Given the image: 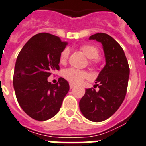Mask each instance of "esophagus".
I'll list each match as a JSON object with an SVG mask.
<instances>
[{"label":"esophagus","mask_w":146,"mask_h":146,"mask_svg":"<svg viewBox=\"0 0 146 146\" xmlns=\"http://www.w3.org/2000/svg\"><path fill=\"white\" fill-rule=\"evenodd\" d=\"M75 86V85L74 84H70V89H71V88H73V87Z\"/></svg>","instance_id":"34e87169"}]
</instances>
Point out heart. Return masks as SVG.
Instances as JSON below:
<instances>
[{
	"label": "heart",
	"instance_id": "obj_1",
	"mask_svg": "<svg viewBox=\"0 0 146 146\" xmlns=\"http://www.w3.org/2000/svg\"><path fill=\"white\" fill-rule=\"evenodd\" d=\"M80 50L84 52L86 56L89 58L90 64L96 65L99 63L98 58L99 57V50L93 44H84L80 47ZM68 48H65L61 52L60 55V62L62 64L65 63L68 59L69 56ZM63 76L65 79L70 81L72 84H80L85 79L89 78V75L87 72L84 70H78V69L70 68L64 70Z\"/></svg>",
	"mask_w": 146,
	"mask_h": 146
}]
</instances>
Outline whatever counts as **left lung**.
I'll list each match as a JSON object with an SVG mask.
<instances>
[{
    "label": "left lung",
    "instance_id": "8db88e82",
    "mask_svg": "<svg viewBox=\"0 0 146 146\" xmlns=\"http://www.w3.org/2000/svg\"><path fill=\"white\" fill-rule=\"evenodd\" d=\"M89 39L101 42L106 65L96 80V92L86 88L79 102L84 116L92 122H102L112 116L125 99L128 85L130 68L123 49L116 40L105 33H96Z\"/></svg>",
    "mask_w": 146,
    "mask_h": 146
}]
</instances>
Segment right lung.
Segmentation results:
<instances>
[{
    "label": "right lung",
    "instance_id": "1",
    "mask_svg": "<svg viewBox=\"0 0 146 146\" xmlns=\"http://www.w3.org/2000/svg\"><path fill=\"white\" fill-rule=\"evenodd\" d=\"M66 45L58 36L43 32L32 36L18 55L13 88L20 107L32 119L53 117L68 92L69 84L63 78L55 84L47 81L53 71L59 70L60 55Z\"/></svg>",
    "mask_w": 146,
    "mask_h": 146
}]
</instances>
